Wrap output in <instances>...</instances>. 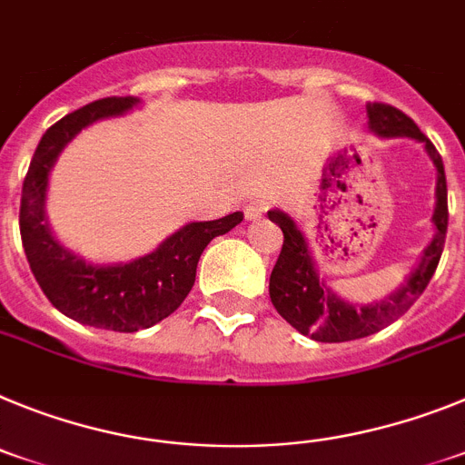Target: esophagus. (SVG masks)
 <instances>
[{
	"label": "esophagus",
	"mask_w": 465,
	"mask_h": 465,
	"mask_svg": "<svg viewBox=\"0 0 465 465\" xmlns=\"http://www.w3.org/2000/svg\"><path fill=\"white\" fill-rule=\"evenodd\" d=\"M273 201L269 199V196H260V199L250 201L248 205H245V217L248 220H257V217H262L266 213V210L272 208Z\"/></svg>",
	"instance_id": "1"
}]
</instances>
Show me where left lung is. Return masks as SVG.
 <instances>
[{
    "label": "left lung",
    "instance_id": "8db88e82",
    "mask_svg": "<svg viewBox=\"0 0 465 465\" xmlns=\"http://www.w3.org/2000/svg\"><path fill=\"white\" fill-rule=\"evenodd\" d=\"M367 116H370V128L377 135H407L426 144L428 156L433 159L435 168H438V187H435L438 201H435L433 213L435 236L423 252L419 266L398 292L377 304L353 306L339 300L337 294L330 292V288H325V282L318 278L304 236L294 227V222L281 210H269V220L276 222L282 232L281 255H278L272 278H269V294H272L273 306L294 330L309 334L316 341H325V344L362 339L367 334L389 328L391 322L407 313V309L421 297V292L433 278L442 248H445L450 210H447V180L442 156L438 154L435 144L419 131L417 124L393 104L370 103Z\"/></svg>",
    "mask_w": 465,
    "mask_h": 465
}]
</instances>
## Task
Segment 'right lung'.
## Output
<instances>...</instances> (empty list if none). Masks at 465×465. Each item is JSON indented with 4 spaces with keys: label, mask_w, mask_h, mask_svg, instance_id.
Here are the masks:
<instances>
[{
    "label": "right lung",
    "mask_w": 465,
    "mask_h": 465,
    "mask_svg": "<svg viewBox=\"0 0 465 465\" xmlns=\"http://www.w3.org/2000/svg\"><path fill=\"white\" fill-rule=\"evenodd\" d=\"M135 103V98L112 95L54 124L32 156L20 196V238L32 273L48 302L72 321L114 332H137L171 316L193 288L196 264L205 245L243 222V213L213 222H192L163 241L152 255L116 266L86 264L58 245L44 217L48 173L55 159L88 124L124 114Z\"/></svg>",
    "instance_id": "right-lung-1"
}]
</instances>
